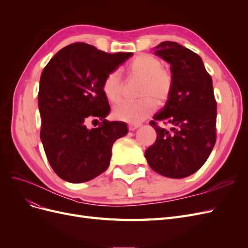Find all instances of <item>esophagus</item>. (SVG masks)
Segmentation results:
<instances>
[{"mask_svg":"<svg viewBox=\"0 0 248 248\" xmlns=\"http://www.w3.org/2000/svg\"><path fill=\"white\" fill-rule=\"evenodd\" d=\"M140 126V124H131V123H130V124L128 125V129L131 130V131H132V130H136V129L139 128Z\"/></svg>","mask_w":248,"mask_h":248,"instance_id":"1","label":"esophagus"}]
</instances>
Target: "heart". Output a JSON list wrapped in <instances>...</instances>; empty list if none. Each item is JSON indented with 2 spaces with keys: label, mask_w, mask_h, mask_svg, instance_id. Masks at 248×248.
<instances>
[{
  "label": "heart",
  "mask_w": 248,
  "mask_h": 248,
  "mask_svg": "<svg viewBox=\"0 0 248 248\" xmlns=\"http://www.w3.org/2000/svg\"><path fill=\"white\" fill-rule=\"evenodd\" d=\"M130 77L141 80L138 101H124L114 108V116L122 121L138 124L166 103L174 89V77L162 67L159 58L152 54H140L126 66ZM102 92L108 100L117 103L122 98V80L118 71L108 73L102 81Z\"/></svg>",
  "instance_id": "1"
}]
</instances>
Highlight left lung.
Returning <instances> with one entry per match:
<instances>
[{
    "instance_id": "8db88e82",
    "label": "left lung",
    "mask_w": 248,
    "mask_h": 248,
    "mask_svg": "<svg viewBox=\"0 0 248 248\" xmlns=\"http://www.w3.org/2000/svg\"><path fill=\"white\" fill-rule=\"evenodd\" d=\"M155 55L170 64L174 89L164 108L150 122L157 133L145 152L150 168L169 178H185L206 162L216 141V100L212 78L196 52L164 41ZM157 122L170 124L168 131Z\"/></svg>"
}]
</instances>
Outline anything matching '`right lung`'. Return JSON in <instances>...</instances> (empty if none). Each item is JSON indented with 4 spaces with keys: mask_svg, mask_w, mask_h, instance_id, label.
<instances>
[{
    "mask_svg": "<svg viewBox=\"0 0 248 248\" xmlns=\"http://www.w3.org/2000/svg\"><path fill=\"white\" fill-rule=\"evenodd\" d=\"M132 52L108 54L87 43L67 46L50 59L40 78V139L56 174L70 183L90 181L106 170L114 142L127 132L125 122H108V100L102 92L108 73ZM99 118L89 130V119Z\"/></svg>",
    "mask_w": 248,
    "mask_h": 248,
    "instance_id": "obj_1",
    "label": "right lung"
}]
</instances>
